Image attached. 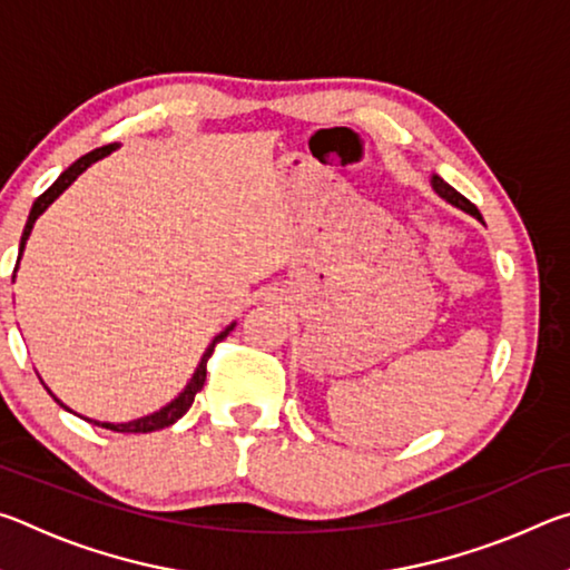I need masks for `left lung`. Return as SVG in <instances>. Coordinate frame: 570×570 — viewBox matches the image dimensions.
Returning a JSON list of instances; mask_svg holds the SVG:
<instances>
[{
	"label": "left lung",
	"mask_w": 570,
	"mask_h": 570,
	"mask_svg": "<svg viewBox=\"0 0 570 570\" xmlns=\"http://www.w3.org/2000/svg\"><path fill=\"white\" fill-rule=\"evenodd\" d=\"M430 186H432V190L438 193V196L445 200V204H450V206H455V208H460V210H465V214H470L472 218H478L480 224H482V216H480V210L470 204V200L465 198V196H460V193L450 186L448 180H442L438 173H432L430 176Z\"/></svg>",
	"instance_id": "obj_1"
}]
</instances>
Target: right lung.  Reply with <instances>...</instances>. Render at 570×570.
Listing matches in <instances>:
<instances>
[{"instance_id": "add662e5", "label": "right lung", "mask_w": 570, "mask_h": 570, "mask_svg": "<svg viewBox=\"0 0 570 570\" xmlns=\"http://www.w3.org/2000/svg\"><path fill=\"white\" fill-rule=\"evenodd\" d=\"M120 148V142H112V146H102V148H98V150H92V153H88V156H82L80 160H75L70 168H67L65 173H60V178H57L50 188H47L40 198L35 200L32 204V210H30V218H27V224H24V230H22V240H19V256H17V266H14V274H17V268H19V262H22V254H24V246H27V238H30V234H32V228H35V220L40 218L47 208H50L57 198L62 196V193L72 186V183L82 176L85 170H88L92 163H98V160H102L105 156H110V153H115ZM234 326H236V322H230L224 332H218L214 340H210V344L206 346V352H204V356H200V362H198V366H196V372H193V377L188 380V384L186 387H183L176 397H173L168 404H163L160 410H156V412H150V414H146V417H138V420H130V422H100V420H90V417H82V420H88V422H92V424H100V428H108V430H112V432H156V430H163V428H170L173 422H178L183 414H186L188 410H190V404H193V400H196V394L204 390V384H206V364H208V360H210V354H214V350H216V344L218 342H224L226 336L234 332ZM42 382V380H40ZM45 390L52 394V390L47 387L45 384ZM52 400L60 404L62 410H67V412H72L70 407H67V404L60 400V397H55L52 394Z\"/></svg>"}]
</instances>
